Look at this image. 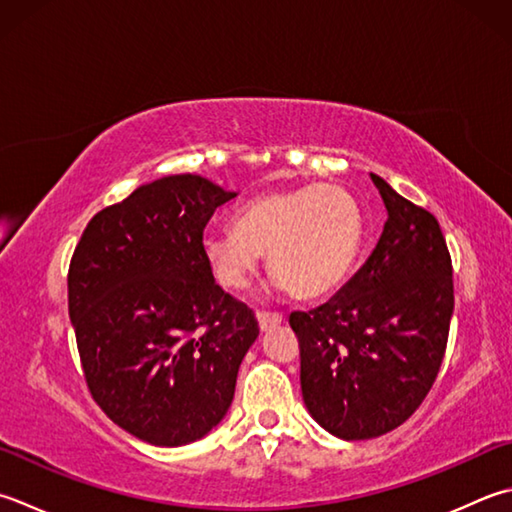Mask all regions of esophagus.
<instances>
[{"label":"esophagus","mask_w":512,"mask_h":512,"mask_svg":"<svg viewBox=\"0 0 512 512\" xmlns=\"http://www.w3.org/2000/svg\"><path fill=\"white\" fill-rule=\"evenodd\" d=\"M257 322H259V328L264 330V333H268V330L277 328L279 324H282V315L279 313H266V310H259L257 313Z\"/></svg>","instance_id":"34e87169"}]
</instances>
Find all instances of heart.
<instances>
[{"mask_svg": "<svg viewBox=\"0 0 512 512\" xmlns=\"http://www.w3.org/2000/svg\"><path fill=\"white\" fill-rule=\"evenodd\" d=\"M364 239L357 199L335 184H310L259 195L239 210L235 228L204 237L215 279L242 290L268 255L277 286L297 299H319L342 286Z\"/></svg>", "mask_w": 512, "mask_h": 512, "instance_id": "obj_1", "label": "heart"}]
</instances>
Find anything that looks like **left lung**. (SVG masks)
<instances>
[{
	"label": "left lung",
	"mask_w": 512,
	"mask_h": 512,
	"mask_svg": "<svg viewBox=\"0 0 512 512\" xmlns=\"http://www.w3.org/2000/svg\"><path fill=\"white\" fill-rule=\"evenodd\" d=\"M388 219L366 264L308 313H290L308 413L346 442L404 424L442 366L453 266L437 219L370 173Z\"/></svg>",
	"instance_id": "1"
}]
</instances>
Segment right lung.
Masks as SVG:
<instances>
[{
    "mask_svg": "<svg viewBox=\"0 0 512 512\" xmlns=\"http://www.w3.org/2000/svg\"><path fill=\"white\" fill-rule=\"evenodd\" d=\"M235 197L199 175L155 179L99 210L70 259L68 315L90 395L153 446L197 442L222 422L259 335L204 255L208 219Z\"/></svg>",
    "mask_w": 512,
    "mask_h": 512,
    "instance_id": "1",
    "label": "right lung"
}]
</instances>
